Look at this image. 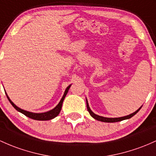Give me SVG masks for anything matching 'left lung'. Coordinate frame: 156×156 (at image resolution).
I'll list each match as a JSON object with an SVG mask.
<instances>
[{
	"instance_id": "left-lung-1",
	"label": "left lung",
	"mask_w": 156,
	"mask_h": 156,
	"mask_svg": "<svg viewBox=\"0 0 156 156\" xmlns=\"http://www.w3.org/2000/svg\"><path fill=\"white\" fill-rule=\"evenodd\" d=\"M87 110H88V112H90V115L92 116L93 119L98 120V121H103V122H107V123H113V122H118V121H123V120H125V119H130V118L133 117V115H135L137 112H138V111L141 109V108L142 107V106L141 107H140L139 109H137L136 112H134L133 113H132L130 115H126V116H124V117H120V118H105V117H102V116H100V115H98L95 114L90 109V107H89V104H88V102H87Z\"/></svg>"
}]
</instances>
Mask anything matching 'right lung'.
Wrapping results in <instances>:
<instances>
[{"mask_svg":"<svg viewBox=\"0 0 156 156\" xmlns=\"http://www.w3.org/2000/svg\"><path fill=\"white\" fill-rule=\"evenodd\" d=\"M70 87H71V85H69V86H68L67 87H66V90H65L64 94V95H63L62 98L61 99V101H60L58 104V105L56 106L54 109H52V110L48 111V112H42V113H35V112H29V111L23 110V109L19 108V107H17V106L15 105V104L13 103L11 100H10L9 98V96L7 95V94H6V97H7L8 100L9 101V102L11 103L12 105L13 106V107H14L16 110H18V112H21V113H23V115H25L26 116H27V117L30 118V119H32L37 120V121H47V120H51V119H54V118H55L56 116H57L60 113L61 107H62L63 101H64L65 97H66V94H67L68 91H69V89L70 88Z\"/></svg>","mask_w":156,"mask_h":156,"instance_id":"obj_1","label":"right lung"}]
</instances>
